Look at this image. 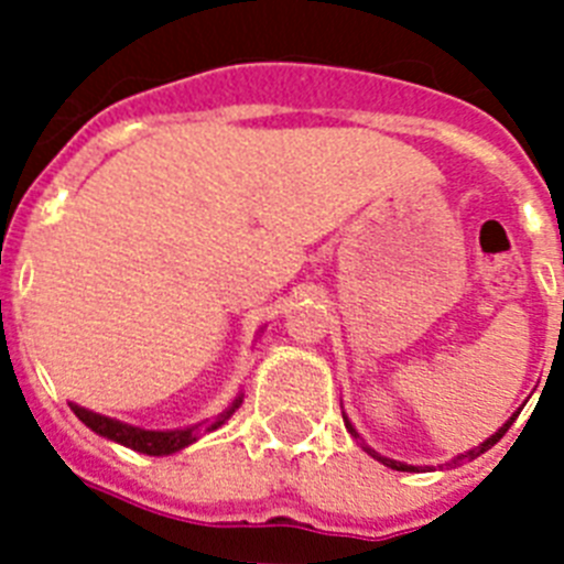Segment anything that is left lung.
<instances>
[{
    "label": "left lung",
    "instance_id": "8db88e82",
    "mask_svg": "<svg viewBox=\"0 0 564 564\" xmlns=\"http://www.w3.org/2000/svg\"><path fill=\"white\" fill-rule=\"evenodd\" d=\"M517 415H520V412H514V415L508 417V421H506V423H502L500 430H497V432H495V435L488 437V441H482V443H480V446H475V449H468V452H466V455L455 457V460H452V463H455V466H457V463H463V460H475V457H480V455H482V452H488V449H491V446H495V443H497V441H500V437H502V435H506V432H508V430H511V423H514V421H517ZM344 426H347V432H350V435H352V437H358V432H356V430H352V423H350V421H347V415H344ZM364 449H367V446H364ZM367 452H370V455H372V457H376V460H381V463H383V466H390V468H395V471H417V468H430V466H406V463H398V460H390V457H381V455H378V452H372V449H367ZM452 463H449V466H452Z\"/></svg>",
    "mask_w": 564,
    "mask_h": 564
}]
</instances>
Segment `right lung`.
Listing matches in <instances>:
<instances>
[{"mask_svg":"<svg viewBox=\"0 0 564 564\" xmlns=\"http://www.w3.org/2000/svg\"><path fill=\"white\" fill-rule=\"evenodd\" d=\"M239 403H242V395L234 398L231 406H228L226 412H220V415L214 417V421L206 426V432L220 430L223 423H226L228 417H231L234 412L239 410ZM69 410L76 412L78 421H82L84 426H89V430L96 432V435L107 437V441L121 443V446H127V449H134V452H141V455H154V457L174 455V452L186 449L188 443L197 441V430H200V423H197V426H188V430L154 432V430H141V426H132V423L115 421V417L98 415V412L84 410V406H78V403H69Z\"/></svg>","mask_w":564,"mask_h":564,"instance_id":"right-lung-1","label":"right lung"}]
</instances>
